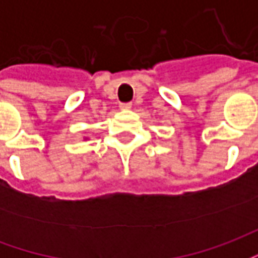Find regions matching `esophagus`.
Listing matches in <instances>:
<instances>
[{
    "label": "esophagus",
    "mask_w": 258,
    "mask_h": 258,
    "mask_svg": "<svg viewBox=\"0 0 258 258\" xmlns=\"http://www.w3.org/2000/svg\"><path fill=\"white\" fill-rule=\"evenodd\" d=\"M131 106H133V103H131V102H121V103H120V109H123V110L131 109Z\"/></svg>",
    "instance_id": "obj_1"
}]
</instances>
